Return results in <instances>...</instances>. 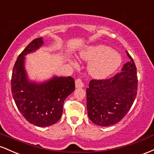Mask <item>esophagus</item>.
Returning a JSON list of instances; mask_svg holds the SVG:
<instances>
[{
  "mask_svg": "<svg viewBox=\"0 0 154 154\" xmlns=\"http://www.w3.org/2000/svg\"><path fill=\"white\" fill-rule=\"evenodd\" d=\"M75 86H76V88H82L83 86H84V83H83L82 79L78 78V79H76V80H75Z\"/></svg>",
  "mask_w": 154,
  "mask_h": 154,
  "instance_id": "obj_1",
  "label": "esophagus"
}]
</instances>
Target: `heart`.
Masks as SVG:
<instances>
[{
  "label": "heart",
  "instance_id": "b5f03b06",
  "mask_svg": "<svg viewBox=\"0 0 154 154\" xmlns=\"http://www.w3.org/2000/svg\"><path fill=\"white\" fill-rule=\"evenodd\" d=\"M83 59L91 61L89 72L96 78H105L119 68L122 59L116 52L105 45L88 48L81 54Z\"/></svg>",
  "mask_w": 154,
  "mask_h": 154
}]
</instances>
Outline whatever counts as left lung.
<instances>
[{
  "instance_id": "1",
  "label": "left lung",
  "mask_w": 154,
  "mask_h": 154,
  "mask_svg": "<svg viewBox=\"0 0 154 154\" xmlns=\"http://www.w3.org/2000/svg\"><path fill=\"white\" fill-rule=\"evenodd\" d=\"M122 72L108 79H93L87 93L89 119L97 125L111 126L121 121L132 107L137 93V69L132 56Z\"/></svg>"
}]
</instances>
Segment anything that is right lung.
Segmentation results:
<instances>
[{
    "instance_id": "add662e5",
    "label": "right lung",
    "mask_w": 154,
    "mask_h": 154,
    "mask_svg": "<svg viewBox=\"0 0 154 154\" xmlns=\"http://www.w3.org/2000/svg\"><path fill=\"white\" fill-rule=\"evenodd\" d=\"M43 43L41 38H35L19 55L11 81L12 95L19 111L26 121L38 127L51 126L59 121L63 102L75 88L72 77H55L40 85L28 81L24 67V56Z\"/></svg>"
}]
</instances>
